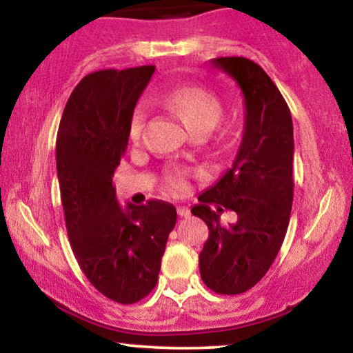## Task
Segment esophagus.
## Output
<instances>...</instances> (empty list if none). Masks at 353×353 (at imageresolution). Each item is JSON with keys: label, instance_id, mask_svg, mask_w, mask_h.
I'll use <instances>...</instances> for the list:
<instances>
[{"label": "esophagus", "instance_id": "esophagus-1", "mask_svg": "<svg viewBox=\"0 0 353 353\" xmlns=\"http://www.w3.org/2000/svg\"><path fill=\"white\" fill-rule=\"evenodd\" d=\"M177 216L179 217H187L188 214H190V210H188V208H185V206H177Z\"/></svg>", "mask_w": 353, "mask_h": 353}]
</instances>
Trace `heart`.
<instances>
[{"mask_svg": "<svg viewBox=\"0 0 353 353\" xmlns=\"http://www.w3.org/2000/svg\"><path fill=\"white\" fill-rule=\"evenodd\" d=\"M161 103L168 110L174 113L188 131L193 134L210 132L221 120L222 105L214 94L201 88H179L166 92L161 97ZM143 110L136 108L129 121V136L137 141L143 128ZM192 170L188 168H168L163 176V188L171 195H183L190 190Z\"/></svg>", "mask_w": 353, "mask_h": 353, "instance_id": "obj_1", "label": "heart"}]
</instances>
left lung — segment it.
Instances as JSON below:
<instances>
[{"instance_id": "left-lung-1", "label": "left lung", "mask_w": 353, "mask_h": 353, "mask_svg": "<svg viewBox=\"0 0 353 353\" xmlns=\"http://www.w3.org/2000/svg\"><path fill=\"white\" fill-rule=\"evenodd\" d=\"M245 97V126L236 158L217 183L198 196L192 214L210 228L198 256L205 285L217 294H241L270 269L290 224L294 137L290 107L270 77L246 57L211 61ZM216 206L210 210V205ZM224 209L237 212L222 226Z\"/></svg>"}]
</instances>
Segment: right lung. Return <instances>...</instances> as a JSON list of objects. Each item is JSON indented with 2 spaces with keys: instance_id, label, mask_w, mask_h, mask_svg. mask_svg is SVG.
<instances>
[{
  "instance_id": "obj_1",
  "label": "right lung",
  "mask_w": 353,
  "mask_h": 353,
  "mask_svg": "<svg viewBox=\"0 0 353 353\" xmlns=\"http://www.w3.org/2000/svg\"><path fill=\"white\" fill-rule=\"evenodd\" d=\"M153 65L99 70L73 89L57 132L61 200L73 254L99 292L134 304L155 288L168 236L171 203L150 200L123 210L112 183L125 155L129 121Z\"/></svg>"
}]
</instances>
